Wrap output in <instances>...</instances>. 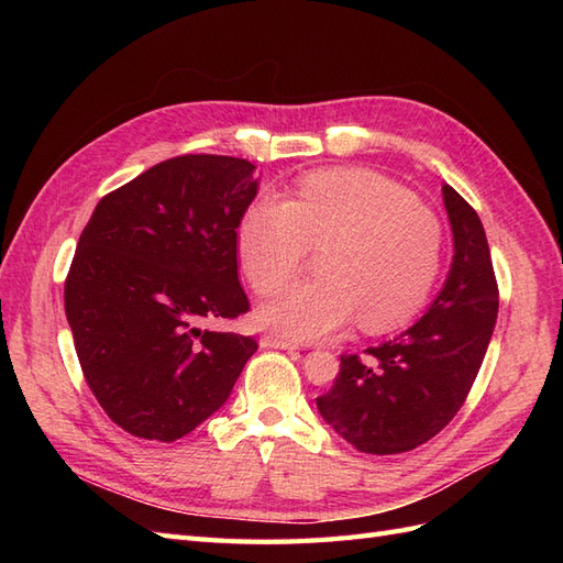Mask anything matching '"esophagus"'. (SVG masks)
I'll return each mask as SVG.
<instances>
[{
  "mask_svg": "<svg viewBox=\"0 0 563 563\" xmlns=\"http://www.w3.org/2000/svg\"><path fill=\"white\" fill-rule=\"evenodd\" d=\"M261 345L263 347H275V350H298L300 345L291 338H284L279 333H267L261 338Z\"/></svg>",
  "mask_w": 563,
  "mask_h": 563,
  "instance_id": "obj_1",
  "label": "esophagus"
}]
</instances>
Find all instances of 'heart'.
Here are the masks:
<instances>
[{"instance_id": "heart-1", "label": "heart", "mask_w": 563, "mask_h": 563, "mask_svg": "<svg viewBox=\"0 0 563 563\" xmlns=\"http://www.w3.org/2000/svg\"><path fill=\"white\" fill-rule=\"evenodd\" d=\"M321 282L286 288L263 319L294 340H323L360 317L366 331H389L428 300L444 253L434 211L380 174L329 168L298 183L294 199L263 195L246 209L240 251L258 294L291 282L308 246L329 244Z\"/></svg>"}]
</instances>
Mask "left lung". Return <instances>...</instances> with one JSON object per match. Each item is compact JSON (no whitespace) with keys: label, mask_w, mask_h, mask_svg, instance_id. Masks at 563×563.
I'll return each mask as SVG.
<instances>
[{"label":"left lung","mask_w":563,"mask_h":563,"mask_svg":"<svg viewBox=\"0 0 563 563\" xmlns=\"http://www.w3.org/2000/svg\"><path fill=\"white\" fill-rule=\"evenodd\" d=\"M453 261L430 308L397 338L343 354L321 418L362 453L411 451L451 422L482 368L498 317V284L479 216L451 185L441 187Z\"/></svg>","instance_id":"left-lung-1"}]
</instances>
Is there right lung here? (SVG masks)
<instances>
[{"instance_id":"1","label":"right lung","mask_w":563,"mask_h":563,"mask_svg":"<svg viewBox=\"0 0 563 563\" xmlns=\"http://www.w3.org/2000/svg\"><path fill=\"white\" fill-rule=\"evenodd\" d=\"M255 166L183 155L98 201L65 279V314L91 391L133 437L176 441L211 418L258 350L207 323L249 312L236 228Z\"/></svg>"}]
</instances>
